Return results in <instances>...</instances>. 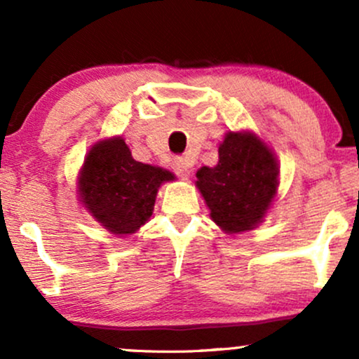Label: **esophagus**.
I'll return each instance as SVG.
<instances>
[{
  "mask_svg": "<svg viewBox=\"0 0 359 359\" xmlns=\"http://www.w3.org/2000/svg\"><path fill=\"white\" fill-rule=\"evenodd\" d=\"M174 170L180 179H189V175H191V163H189L185 158H175Z\"/></svg>",
  "mask_w": 359,
  "mask_h": 359,
  "instance_id": "1",
  "label": "esophagus"
}]
</instances>
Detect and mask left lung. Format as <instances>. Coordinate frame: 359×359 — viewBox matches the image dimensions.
<instances>
[{"mask_svg":"<svg viewBox=\"0 0 359 359\" xmlns=\"http://www.w3.org/2000/svg\"><path fill=\"white\" fill-rule=\"evenodd\" d=\"M217 151L216 165L197 170L196 187L221 231H253L277 197V156L258 135L248 130L228 131Z\"/></svg>","mask_w":359,"mask_h":359,"instance_id":"8db88e82","label":"left lung"}]
</instances>
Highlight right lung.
Segmentation results:
<instances>
[{
  "mask_svg": "<svg viewBox=\"0 0 359 359\" xmlns=\"http://www.w3.org/2000/svg\"><path fill=\"white\" fill-rule=\"evenodd\" d=\"M172 172L137 162L121 137L94 143L77 175V197L93 219L114 236H130L150 221L160 185Z\"/></svg>",
  "mask_w": 359,
  "mask_h": 359,
  "instance_id": "add662e5",
  "label": "right lung"
}]
</instances>
